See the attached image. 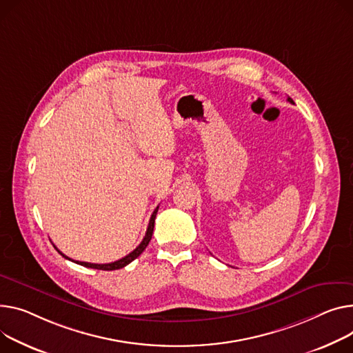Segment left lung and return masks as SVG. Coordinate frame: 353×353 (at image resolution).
<instances>
[{"label":"left lung","instance_id":"1","mask_svg":"<svg viewBox=\"0 0 353 353\" xmlns=\"http://www.w3.org/2000/svg\"><path fill=\"white\" fill-rule=\"evenodd\" d=\"M287 101H288V102H290V103H294V101H292V99H291V98H288V99H287Z\"/></svg>","mask_w":353,"mask_h":353}]
</instances>
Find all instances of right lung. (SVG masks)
<instances>
[{
  "instance_id": "1",
  "label": "right lung",
  "mask_w": 353,
  "mask_h": 353,
  "mask_svg": "<svg viewBox=\"0 0 353 353\" xmlns=\"http://www.w3.org/2000/svg\"><path fill=\"white\" fill-rule=\"evenodd\" d=\"M157 210H159V205L154 208L153 214H152V217H150V221H149V225H148V231H146V236H145V239L142 240V243H140L130 254H128L126 256L121 258V260H117V261H114V263H109V264H92V263H83V261H74V260H70V258H68L65 254H62L55 245H54V247L57 248V251H58L62 256L66 258V260H70V261H74V263H77V264H79V265H83V267H88V268L103 270V271H113V270L123 268V267H126L128 264H130V263L134 260V258H137L140 254H142V252L145 251V248L148 247L149 241L152 240V234H153V228H154V219H156V214H157Z\"/></svg>"
}]
</instances>
